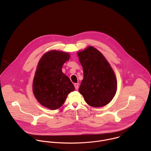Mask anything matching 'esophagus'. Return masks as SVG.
<instances>
[{"instance_id":"34e87169","label":"esophagus","mask_w":151,"mask_h":151,"mask_svg":"<svg viewBox=\"0 0 151 151\" xmlns=\"http://www.w3.org/2000/svg\"><path fill=\"white\" fill-rule=\"evenodd\" d=\"M74 86H75V90H78V88H79V83H75L74 84Z\"/></svg>"}]
</instances>
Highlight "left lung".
<instances>
[{"label": "left lung", "instance_id": "8db88e82", "mask_svg": "<svg viewBox=\"0 0 151 151\" xmlns=\"http://www.w3.org/2000/svg\"><path fill=\"white\" fill-rule=\"evenodd\" d=\"M83 68V79L79 88L86 103L99 107L108 104L115 96L117 81L115 73L103 55L93 47L78 52Z\"/></svg>", "mask_w": 151, "mask_h": 151}]
</instances>
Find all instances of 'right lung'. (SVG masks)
<instances>
[{
	"instance_id": "obj_1",
	"label": "right lung",
	"mask_w": 151,
	"mask_h": 151,
	"mask_svg": "<svg viewBox=\"0 0 151 151\" xmlns=\"http://www.w3.org/2000/svg\"><path fill=\"white\" fill-rule=\"evenodd\" d=\"M69 58L67 52L52 50L46 52L38 63L33 91L37 100L50 109H59L68 95L75 90L74 85L61 70Z\"/></svg>"
}]
</instances>
